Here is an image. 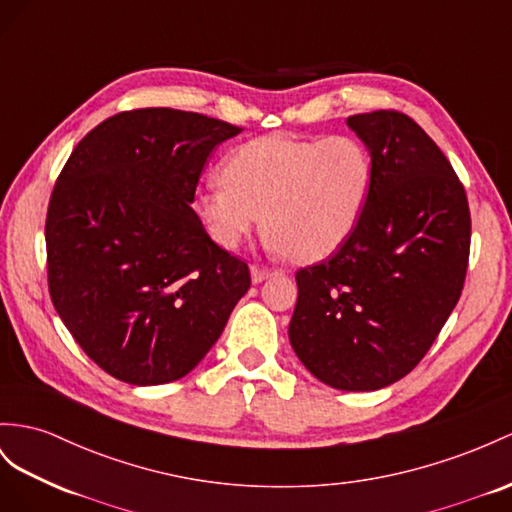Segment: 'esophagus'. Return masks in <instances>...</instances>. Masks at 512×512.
<instances>
[{"mask_svg": "<svg viewBox=\"0 0 512 512\" xmlns=\"http://www.w3.org/2000/svg\"><path fill=\"white\" fill-rule=\"evenodd\" d=\"M272 270H266V268H259V266H253L251 268V279H253V283H261V281H266V279H270L272 277Z\"/></svg>", "mask_w": 512, "mask_h": 512, "instance_id": "esophagus-1", "label": "esophagus"}]
</instances>
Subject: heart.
I'll return each instance as SVG.
<instances>
[{"instance_id": "b5f03b06", "label": "heart", "mask_w": 512, "mask_h": 512, "mask_svg": "<svg viewBox=\"0 0 512 512\" xmlns=\"http://www.w3.org/2000/svg\"><path fill=\"white\" fill-rule=\"evenodd\" d=\"M222 181L196 194L209 238L233 251L261 229L296 264L337 253L357 231L374 186L372 153L355 136H261L233 149Z\"/></svg>"}]
</instances>
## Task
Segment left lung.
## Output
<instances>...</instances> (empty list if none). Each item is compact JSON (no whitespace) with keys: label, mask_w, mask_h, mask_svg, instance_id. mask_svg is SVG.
<instances>
[{"label":"left lung","mask_w":512,"mask_h":512,"mask_svg":"<svg viewBox=\"0 0 512 512\" xmlns=\"http://www.w3.org/2000/svg\"><path fill=\"white\" fill-rule=\"evenodd\" d=\"M372 153L374 186L352 238L296 272L292 348L322 383L374 391L424 359L463 292L471 216L448 157L396 110L346 121Z\"/></svg>","instance_id":"obj_1"}]
</instances>
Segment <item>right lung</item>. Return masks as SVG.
<instances>
[{"label": "right lung", "mask_w": 512, "mask_h": 512, "mask_svg": "<svg viewBox=\"0 0 512 512\" xmlns=\"http://www.w3.org/2000/svg\"><path fill=\"white\" fill-rule=\"evenodd\" d=\"M240 127L173 108L114 114L77 142L51 192L49 294L103 372L162 385L194 370L251 287L194 214L209 153Z\"/></svg>", "instance_id": "right-lung-1"}]
</instances>
